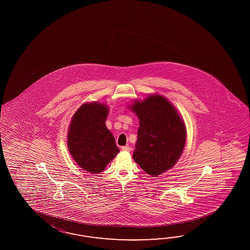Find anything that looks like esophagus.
Returning a JSON list of instances; mask_svg holds the SVG:
<instances>
[{
  "mask_svg": "<svg viewBox=\"0 0 250 250\" xmlns=\"http://www.w3.org/2000/svg\"><path fill=\"white\" fill-rule=\"evenodd\" d=\"M122 150L123 151H126V152H129L130 151V147L128 146H122Z\"/></svg>",
  "mask_w": 250,
  "mask_h": 250,
  "instance_id": "obj_1",
  "label": "esophagus"
}]
</instances>
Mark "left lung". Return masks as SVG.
<instances>
[{
  "instance_id": "8db88e82",
  "label": "left lung",
  "mask_w": 250,
  "mask_h": 250,
  "mask_svg": "<svg viewBox=\"0 0 250 250\" xmlns=\"http://www.w3.org/2000/svg\"><path fill=\"white\" fill-rule=\"evenodd\" d=\"M139 119L133 159L149 175L169 170L180 158L186 142L184 123L164 96H150L133 104Z\"/></svg>"
}]
</instances>
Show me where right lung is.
Segmentation results:
<instances>
[{
    "label": "right lung",
    "mask_w": 250,
    "mask_h": 250,
    "mask_svg": "<svg viewBox=\"0 0 250 250\" xmlns=\"http://www.w3.org/2000/svg\"><path fill=\"white\" fill-rule=\"evenodd\" d=\"M106 105L85 104L75 112L69 125L68 146L76 163L90 173L104 170L120 150L105 126Z\"/></svg>",
    "instance_id": "obj_1"
}]
</instances>
